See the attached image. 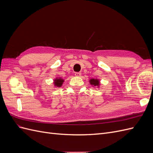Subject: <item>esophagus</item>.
Returning <instances> with one entry per match:
<instances>
[{"label":"esophagus","instance_id":"1","mask_svg":"<svg viewBox=\"0 0 153 153\" xmlns=\"http://www.w3.org/2000/svg\"><path fill=\"white\" fill-rule=\"evenodd\" d=\"M82 74L80 73V72H75V75L76 76H80Z\"/></svg>","mask_w":153,"mask_h":153}]
</instances>
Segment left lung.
I'll return each mask as SVG.
<instances>
[{"label":"left lung","mask_w":153,"mask_h":153,"mask_svg":"<svg viewBox=\"0 0 153 153\" xmlns=\"http://www.w3.org/2000/svg\"><path fill=\"white\" fill-rule=\"evenodd\" d=\"M90 83L91 85H93L94 86H98L99 85V80L98 79H91Z\"/></svg>","instance_id":"left-lung-1"}]
</instances>
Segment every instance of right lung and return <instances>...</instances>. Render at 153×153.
Returning a JSON list of instances; mask_svg holds the SVG:
<instances>
[{"instance_id": "obj_1", "label": "right lung", "mask_w": 153, "mask_h": 153, "mask_svg": "<svg viewBox=\"0 0 153 153\" xmlns=\"http://www.w3.org/2000/svg\"><path fill=\"white\" fill-rule=\"evenodd\" d=\"M54 81H55L54 84L55 85V86L61 87L62 85V83L64 82V80L61 79V78H56V79H55Z\"/></svg>"}]
</instances>
